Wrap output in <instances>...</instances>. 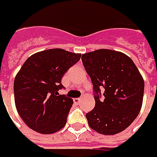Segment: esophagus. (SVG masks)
<instances>
[{"mask_svg":"<svg viewBox=\"0 0 157 157\" xmlns=\"http://www.w3.org/2000/svg\"><path fill=\"white\" fill-rule=\"evenodd\" d=\"M81 101V98H74L73 99V101L75 103H79V101Z\"/></svg>","mask_w":157,"mask_h":157,"instance_id":"obj_1","label":"esophagus"}]
</instances>
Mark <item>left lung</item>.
Listing matches in <instances>:
<instances>
[{"label": "left lung", "instance_id": "1", "mask_svg": "<svg viewBox=\"0 0 157 157\" xmlns=\"http://www.w3.org/2000/svg\"><path fill=\"white\" fill-rule=\"evenodd\" d=\"M82 62L94 92V108L85 115L90 127L105 135L126 129L140 112L144 96V79L133 60L123 52L100 49L82 55Z\"/></svg>", "mask_w": 157, "mask_h": 157}]
</instances>
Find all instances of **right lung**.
Listing matches in <instances>:
<instances>
[{
    "instance_id": "right-lung-1",
    "label": "right lung",
    "mask_w": 157,
    "mask_h": 157,
    "mask_svg": "<svg viewBox=\"0 0 157 157\" xmlns=\"http://www.w3.org/2000/svg\"><path fill=\"white\" fill-rule=\"evenodd\" d=\"M80 58L81 54L50 49L23 63L14 79V99L19 116L31 129L50 134L66 125L73 101L58 90L63 88L64 73Z\"/></svg>"
}]
</instances>
